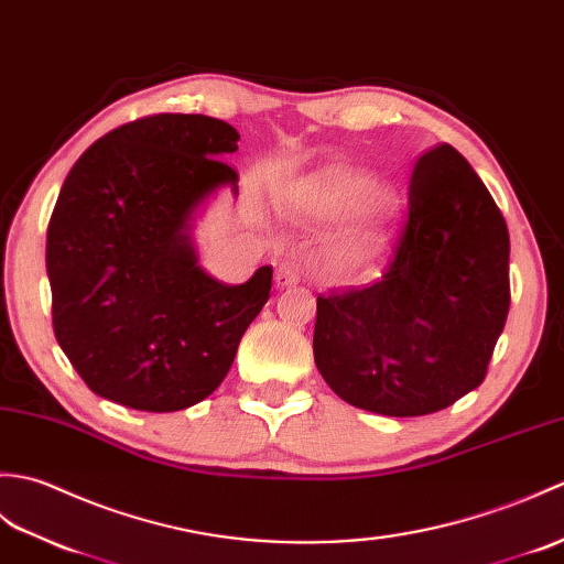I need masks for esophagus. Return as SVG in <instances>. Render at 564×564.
Returning a JSON list of instances; mask_svg holds the SVG:
<instances>
[{"instance_id": "obj_1", "label": "esophagus", "mask_w": 564, "mask_h": 564, "mask_svg": "<svg viewBox=\"0 0 564 564\" xmlns=\"http://www.w3.org/2000/svg\"><path fill=\"white\" fill-rule=\"evenodd\" d=\"M299 280H302V268H299L296 262H292V260L280 262L278 272H274V282H278L280 290H284V286L299 284Z\"/></svg>"}]
</instances>
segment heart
<instances>
[{"instance_id":"1","label":"heart","mask_w":564,"mask_h":564,"mask_svg":"<svg viewBox=\"0 0 564 564\" xmlns=\"http://www.w3.org/2000/svg\"><path fill=\"white\" fill-rule=\"evenodd\" d=\"M286 205L318 219L349 212L337 234V250L347 258H369L388 239L398 197L388 185L371 183L357 171L330 169L294 183L286 193Z\"/></svg>"}]
</instances>
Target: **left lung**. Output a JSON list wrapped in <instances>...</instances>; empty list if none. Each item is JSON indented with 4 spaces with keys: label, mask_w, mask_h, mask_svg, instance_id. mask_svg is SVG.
<instances>
[{
    "label": "left lung",
    "mask_w": 564,
    "mask_h": 564,
    "mask_svg": "<svg viewBox=\"0 0 564 564\" xmlns=\"http://www.w3.org/2000/svg\"><path fill=\"white\" fill-rule=\"evenodd\" d=\"M509 231L452 144L412 169L379 282L318 296L314 359L345 403L417 417L478 388L509 314Z\"/></svg>",
    "instance_id": "1"
}]
</instances>
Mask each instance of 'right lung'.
<instances>
[{"label":"right lung","instance_id":"right-lung-1","mask_svg":"<svg viewBox=\"0 0 564 564\" xmlns=\"http://www.w3.org/2000/svg\"><path fill=\"white\" fill-rule=\"evenodd\" d=\"M229 122L159 112L104 134L62 183L47 224L53 330L96 395L176 412L227 377L270 299L272 268L224 284L197 265L191 217L219 185L239 191Z\"/></svg>","mask_w":564,"mask_h":564}]
</instances>
